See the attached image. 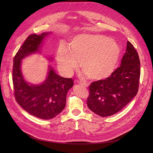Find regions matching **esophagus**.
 I'll return each mask as SVG.
<instances>
[{"label":"esophagus","mask_w":153,"mask_h":153,"mask_svg":"<svg viewBox=\"0 0 153 153\" xmlns=\"http://www.w3.org/2000/svg\"><path fill=\"white\" fill-rule=\"evenodd\" d=\"M80 85L81 86H83V87H88V84H85V83H80Z\"/></svg>","instance_id":"1"}]
</instances>
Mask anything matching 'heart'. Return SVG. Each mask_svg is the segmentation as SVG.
<instances>
[{
	"instance_id": "obj_1",
	"label": "heart",
	"mask_w": 153,
	"mask_h": 153,
	"mask_svg": "<svg viewBox=\"0 0 153 153\" xmlns=\"http://www.w3.org/2000/svg\"><path fill=\"white\" fill-rule=\"evenodd\" d=\"M121 53V48L113 39L102 35L82 34L71 39L68 49L59 47L56 57L59 70L64 76H71L79 62L88 77L100 80L114 73Z\"/></svg>"
}]
</instances>
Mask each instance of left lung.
Wrapping results in <instances>:
<instances>
[{"mask_svg":"<svg viewBox=\"0 0 153 153\" xmlns=\"http://www.w3.org/2000/svg\"><path fill=\"white\" fill-rule=\"evenodd\" d=\"M140 60L135 48L128 41L121 66L110 77L92 82L87 104L101 117L117 113L128 104L138 92L140 76Z\"/></svg>","mask_w":153,"mask_h":153,"instance_id":"obj_1","label":"left lung"}]
</instances>
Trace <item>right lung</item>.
<instances>
[{"mask_svg": "<svg viewBox=\"0 0 153 153\" xmlns=\"http://www.w3.org/2000/svg\"><path fill=\"white\" fill-rule=\"evenodd\" d=\"M52 32L32 34L26 39L13 59V82L16 100L29 114L42 119H50L61 113L66 96L73 85L71 78L60 76L50 65L45 80L38 84L28 82L22 71V60L32 54L41 53L45 39ZM50 61L52 57H47Z\"/></svg>", "mask_w": 153, "mask_h": 153, "instance_id": "add662e5", "label": "right lung"}]
</instances>
